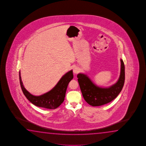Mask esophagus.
Segmentation results:
<instances>
[{"mask_svg": "<svg viewBox=\"0 0 146 146\" xmlns=\"http://www.w3.org/2000/svg\"><path fill=\"white\" fill-rule=\"evenodd\" d=\"M79 72V69H78V68L77 67H74L73 68V72L74 74H78Z\"/></svg>", "mask_w": 146, "mask_h": 146, "instance_id": "1", "label": "esophagus"}]
</instances>
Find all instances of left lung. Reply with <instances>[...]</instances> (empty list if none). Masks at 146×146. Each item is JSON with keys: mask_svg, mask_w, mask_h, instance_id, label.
Instances as JSON below:
<instances>
[{"mask_svg": "<svg viewBox=\"0 0 146 146\" xmlns=\"http://www.w3.org/2000/svg\"><path fill=\"white\" fill-rule=\"evenodd\" d=\"M121 72L119 80L115 84L108 88L97 86L86 74H79L78 81L84 100L92 106H99L107 104L117 97L124 86L125 82V65L121 59Z\"/></svg>", "mask_w": 146, "mask_h": 146, "instance_id": "left-lung-1", "label": "left lung"}]
</instances>
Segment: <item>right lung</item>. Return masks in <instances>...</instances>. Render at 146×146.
Here are the masks:
<instances>
[{
    "label": "right lung",
    "instance_id": "right-lung-1",
    "mask_svg": "<svg viewBox=\"0 0 146 146\" xmlns=\"http://www.w3.org/2000/svg\"><path fill=\"white\" fill-rule=\"evenodd\" d=\"M73 78L72 70H70L61 78L57 85L50 92L40 96H35L27 92L23 86L19 72L20 86L25 97L35 106L47 109H56L63 102L67 86Z\"/></svg>",
    "mask_w": 146,
    "mask_h": 146
}]
</instances>
